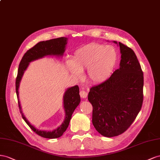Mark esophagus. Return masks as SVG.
Wrapping results in <instances>:
<instances>
[{
	"mask_svg": "<svg viewBox=\"0 0 160 160\" xmlns=\"http://www.w3.org/2000/svg\"><path fill=\"white\" fill-rule=\"evenodd\" d=\"M87 95H88V94H87V92H86L85 90H80V97H81L82 98H85L87 97Z\"/></svg>",
	"mask_w": 160,
	"mask_h": 160,
	"instance_id": "34e87169",
	"label": "esophagus"
}]
</instances>
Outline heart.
<instances>
[{"instance_id":"obj_1","label":"heart","mask_w":160,"mask_h":160,"mask_svg":"<svg viewBox=\"0 0 160 160\" xmlns=\"http://www.w3.org/2000/svg\"><path fill=\"white\" fill-rule=\"evenodd\" d=\"M117 60V53L112 46L92 43L76 50L72 61H68L67 66L77 76L88 68L89 79L99 82L111 74Z\"/></svg>"}]
</instances>
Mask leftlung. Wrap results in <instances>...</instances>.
<instances>
[{"label": "left lung", "mask_w": 160, "mask_h": 160, "mask_svg": "<svg viewBox=\"0 0 160 160\" xmlns=\"http://www.w3.org/2000/svg\"><path fill=\"white\" fill-rule=\"evenodd\" d=\"M118 44L120 68L105 81L91 87L88 96L92 105V124L107 138L128 129L143 101V73L140 63L133 49L121 42Z\"/></svg>", "instance_id": "obj_1"}]
</instances>
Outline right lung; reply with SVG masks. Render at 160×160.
<instances>
[{
	"mask_svg": "<svg viewBox=\"0 0 160 160\" xmlns=\"http://www.w3.org/2000/svg\"><path fill=\"white\" fill-rule=\"evenodd\" d=\"M66 38H59L56 39H52L43 42H40L36 44L33 48H31L22 56L20 62L18 73L16 78V93L17 98H19V86L21 78L23 74L24 71L27 69L29 62L37 59L43 58L48 55H57V56H62L65 51V47L67 43ZM80 102V97L79 94V88L78 86H74L73 87L68 88L63 96V105L66 111V118L63 122L60 127L52 131H41L36 129L33 125H31L29 122L26 119V118L21 111V107L20 102L18 100V105L19 107V111L22 115V118L26 122L30 128L33 130L35 133L44 138L55 139L61 137L67 129L72 118V113L77 106Z\"/></svg>",
	"mask_w": 160,
	"mask_h": 160,
	"instance_id": "1",
	"label": "right lung"
}]
</instances>
